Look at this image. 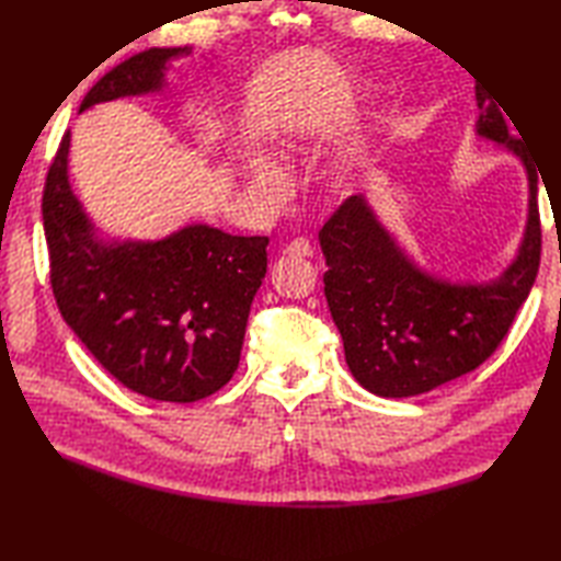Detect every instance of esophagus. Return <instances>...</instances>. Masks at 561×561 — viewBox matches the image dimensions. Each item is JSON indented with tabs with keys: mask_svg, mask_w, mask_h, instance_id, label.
Instances as JSON below:
<instances>
[{
	"mask_svg": "<svg viewBox=\"0 0 561 561\" xmlns=\"http://www.w3.org/2000/svg\"><path fill=\"white\" fill-rule=\"evenodd\" d=\"M312 244H309V240H305V238H297V240H293L288 247H285V254H290V256H312Z\"/></svg>",
	"mask_w": 561,
	"mask_h": 561,
	"instance_id": "34e87169",
	"label": "esophagus"
}]
</instances>
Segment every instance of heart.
I'll return each mask as SVG.
<instances>
[{
	"label": "heart",
	"mask_w": 561,
	"mask_h": 561,
	"mask_svg": "<svg viewBox=\"0 0 561 561\" xmlns=\"http://www.w3.org/2000/svg\"><path fill=\"white\" fill-rule=\"evenodd\" d=\"M377 158V131L369 129L359 134L357 139L345 148L341 156H335L329 165V180L339 186L353 184L357 178H363L367 168ZM242 175L247 192L256 196L264 204H276L288 192V172L283 170L276 158H271L264 151H247L242 156Z\"/></svg>",
	"instance_id": "heart-1"
}]
</instances>
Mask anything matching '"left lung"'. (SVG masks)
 Segmentation results:
<instances>
[{
  "mask_svg": "<svg viewBox=\"0 0 561 561\" xmlns=\"http://www.w3.org/2000/svg\"><path fill=\"white\" fill-rule=\"evenodd\" d=\"M476 134L520 160L528 180L524 238L500 276L451 280L410 256L371 208L351 196L319 232L323 295L355 381L381 398H408L468 375L502 343L540 266L538 170L508 136L502 105L476 91ZM506 112V110H504Z\"/></svg>",
  "mask_w": 561,
  "mask_h": 561,
  "instance_id": "8db88e82",
  "label": "left lung"
}]
</instances>
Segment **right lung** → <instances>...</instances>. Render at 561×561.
Instances as JSON below:
<instances>
[{
    "label": "right lung",
    "mask_w": 561,
    "mask_h": 561,
    "mask_svg": "<svg viewBox=\"0 0 561 561\" xmlns=\"http://www.w3.org/2000/svg\"><path fill=\"white\" fill-rule=\"evenodd\" d=\"M192 47H151L124 59L85 93L98 103L163 93L170 61ZM71 131L61 136L43 192L49 280L61 317L127 389L194 403L240 365L249 307L266 276L268 238L186 222L160 240L107 238L69 182Z\"/></svg>",
    "instance_id": "obj_1"
}]
</instances>
